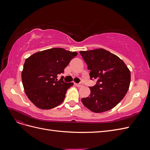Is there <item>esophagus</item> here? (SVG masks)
Returning <instances> with one entry per match:
<instances>
[{
    "instance_id": "1",
    "label": "esophagus",
    "mask_w": 150,
    "mask_h": 150,
    "mask_svg": "<svg viewBox=\"0 0 150 150\" xmlns=\"http://www.w3.org/2000/svg\"><path fill=\"white\" fill-rule=\"evenodd\" d=\"M75 86H77V87L80 88V87H81V86H83V84H81V83H80V84H75Z\"/></svg>"
}]
</instances>
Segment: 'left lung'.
<instances>
[{"mask_svg":"<svg viewBox=\"0 0 150 150\" xmlns=\"http://www.w3.org/2000/svg\"><path fill=\"white\" fill-rule=\"evenodd\" d=\"M91 79L96 84L89 87V96L81 99L83 104L94 112L111 110L118 104L128 91L131 81L130 71L121 59L104 49L80 51Z\"/></svg>","mask_w":150,"mask_h":150,"instance_id":"1","label":"left lung"}]
</instances>
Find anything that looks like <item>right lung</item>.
<instances>
[{"label": "right lung", "instance_id": "1", "mask_svg": "<svg viewBox=\"0 0 150 150\" xmlns=\"http://www.w3.org/2000/svg\"><path fill=\"white\" fill-rule=\"evenodd\" d=\"M78 52L62 48H52L36 52L26 59L22 71L24 91L29 100L42 110H50L61 104L68 88L73 83L57 81V74Z\"/></svg>", "mask_w": 150, "mask_h": 150}]
</instances>
